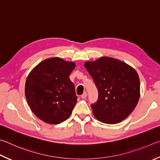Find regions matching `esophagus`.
Segmentation results:
<instances>
[{
  "instance_id": "34e87169",
  "label": "esophagus",
  "mask_w": 160,
  "mask_h": 160,
  "mask_svg": "<svg viewBox=\"0 0 160 160\" xmlns=\"http://www.w3.org/2000/svg\"><path fill=\"white\" fill-rule=\"evenodd\" d=\"M82 98H83V99H84V98H86V97H87V93H86V92H84V93H83L82 95Z\"/></svg>"
}]
</instances>
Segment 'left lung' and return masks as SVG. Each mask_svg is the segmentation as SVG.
Segmentation results:
<instances>
[{"label":"left lung","mask_w":160,"mask_h":160,"mask_svg":"<svg viewBox=\"0 0 160 160\" xmlns=\"http://www.w3.org/2000/svg\"><path fill=\"white\" fill-rule=\"evenodd\" d=\"M98 91V99L91 105L98 121L114 124L127 118L140 98L138 73L124 62L102 57L84 64Z\"/></svg>","instance_id":"obj_1"}]
</instances>
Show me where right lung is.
I'll list each match as a JSON object with an SVG mask.
<instances>
[{
	"label": "right lung",
	"instance_id": "1",
	"mask_svg": "<svg viewBox=\"0 0 160 160\" xmlns=\"http://www.w3.org/2000/svg\"><path fill=\"white\" fill-rule=\"evenodd\" d=\"M76 64L60 58L46 59L28 75L25 96L35 115L44 122L58 124L69 118L77 102L69 76Z\"/></svg>",
	"mask_w": 160,
	"mask_h": 160
}]
</instances>
